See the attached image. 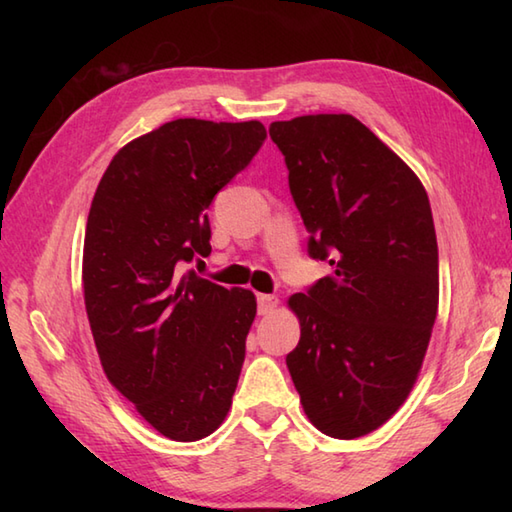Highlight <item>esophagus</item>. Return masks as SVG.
Segmentation results:
<instances>
[{
  "label": "esophagus",
  "mask_w": 512,
  "mask_h": 512,
  "mask_svg": "<svg viewBox=\"0 0 512 512\" xmlns=\"http://www.w3.org/2000/svg\"><path fill=\"white\" fill-rule=\"evenodd\" d=\"M279 299L275 295H257V310L259 314H270L277 308Z\"/></svg>",
  "instance_id": "1"
}]
</instances>
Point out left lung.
<instances>
[{
	"instance_id": "obj_1",
	"label": "left lung",
	"mask_w": 512,
	"mask_h": 512,
	"mask_svg": "<svg viewBox=\"0 0 512 512\" xmlns=\"http://www.w3.org/2000/svg\"><path fill=\"white\" fill-rule=\"evenodd\" d=\"M312 259L332 275L288 299L301 325L286 356L310 422L354 440L416 383L438 314V239L427 191L352 114L270 125Z\"/></svg>"
}]
</instances>
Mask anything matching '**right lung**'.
I'll list each match as a JSON object with an SVG mask.
<instances>
[{
  "instance_id": "right-lung-1",
  "label": "right lung",
  "mask_w": 512,
  "mask_h": 512,
  "mask_svg": "<svg viewBox=\"0 0 512 512\" xmlns=\"http://www.w3.org/2000/svg\"><path fill=\"white\" fill-rule=\"evenodd\" d=\"M264 140L259 121L178 118L118 151L94 193L83 297L96 352L169 440L211 436L231 409L255 295L182 268L211 250L204 211Z\"/></svg>"
}]
</instances>
